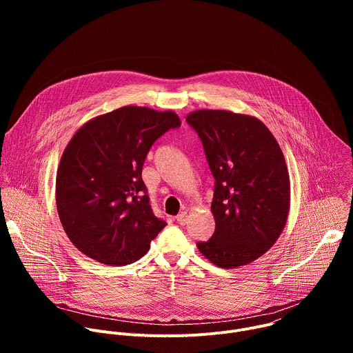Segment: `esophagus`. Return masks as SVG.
Listing matches in <instances>:
<instances>
[{
  "label": "esophagus",
  "instance_id": "1",
  "mask_svg": "<svg viewBox=\"0 0 353 353\" xmlns=\"http://www.w3.org/2000/svg\"><path fill=\"white\" fill-rule=\"evenodd\" d=\"M187 219H188V216H187V212H185V211H181V212L176 216V221H177L180 225H185V223H187Z\"/></svg>",
  "mask_w": 353,
  "mask_h": 353
}]
</instances>
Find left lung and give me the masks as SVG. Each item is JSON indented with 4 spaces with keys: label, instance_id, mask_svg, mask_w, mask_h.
Listing matches in <instances>:
<instances>
[{
    "label": "left lung",
    "instance_id": "8db88e82",
    "mask_svg": "<svg viewBox=\"0 0 353 353\" xmlns=\"http://www.w3.org/2000/svg\"><path fill=\"white\" fill-rule=\"evenodd\" d=\"M198 132L215 179V232L196 244L221 268L256 261L278 240L290 208V180L282 149L254 116L201 109L185 117Z\"/></svg>",
    "mask_w": 353,
    "mask_h": 353
}]
</instances>
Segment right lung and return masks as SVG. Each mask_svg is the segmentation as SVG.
I'll use <instances>...</instances> for the list:
<instances>
[{"instance_id": "right-lung-1", "label": "right lung", "mask_w": 353, "mask_h": 353, "mask_svg": "<svg viewBox=\"0 0 353 353\" xmlns=\"http://www.w3.org/2000/svg\"><path fill=\"white\" fill-rule=\"evenodd\" d=\"M180 124L172 110L124 106L90 119L74 134L57 169L56 204L81 253L114 267L148 253L166 222L149 205L142 166L152 143Z\"/></svg>"}]
</instances>
